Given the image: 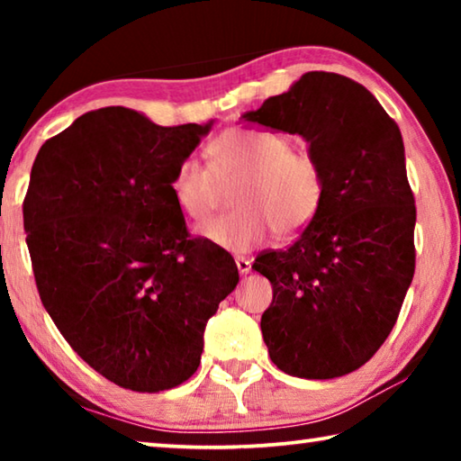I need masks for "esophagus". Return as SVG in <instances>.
<instances>
[{"instance_id": "obj_1", "label": "esophagus", "mask_w": 461, "mask_h": 461, "mask_svg": "<svg viewBox=\"0 0 461 461\" xmlns=\"http://www.w3.org/2000/svg\"><path fill=\"white\" fill-rule=\"evenodd\" d=\"M236 264H238L240 275H249V272H252V262H249V260L246 258V256H238Z\"/></svg>"}]
</instances>
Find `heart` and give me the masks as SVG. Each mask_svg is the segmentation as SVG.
I'll return each instance as SVG.
<instances>
[{
    "label": "heart",
    "mask_w": 461,
    "mask_h": 461,
    "mask_svg": "<svg viewBox=\"0 0 461 461\" xmlns=\"http://www.w3.org/2000/svg\"><path fill=\"white\" fill-rule=\"evenodd\" d=\"M209 167L197 158L176 165L170 193L181 213L203 221L220 201V185H231L230 213L201 228V236L230 252H248L275 231L288 238L315 220L325 197V175L307 152L293 150L286 134L231 128L207 148Z\"/></svg>",
    "instance_id": "obj_1"
}]
</instances>
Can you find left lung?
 I'll return each mask as SVG.
<instances>
[{"instance_id":"obj_1","label":"left lung","mask_w":461,"mask_h":461,"mask_svg":"<svg viewBox=\"0 0 461 461\" xmlns=\"http://www.w3.org/2000/svg\"><path fill=\"white\" fill-rule=\"evenodd\" d=\"M241 120L305 138L325 175L315 220L252 267L272 285L260 321L270 360L309 380L354 372L393 331L415 275L417 209L401 130L364 85L323 71Z\"/></svg>"}]
</instances>
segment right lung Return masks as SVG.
<instances>
[{"label":"right lung","instance_id":"right-lung-1","mask_svg":"<svg viewBox=\"0 0 461 461\" xmlns=\"http://www.w3.org/2000/svg\"><path fill=\"white\" fill-rule=\"evenodd\" d=\"M213 122L156 126L101 107L46 140L24 199L42 305L101 376L160 393L199 368L203 331L240 275L231 254L191 238L170 193Z\"/></svg>","mask_w":461,"mask_h":461}]
</instances>
